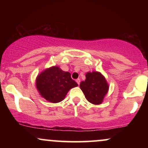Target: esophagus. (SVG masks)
<instances>
[{
    "instance_id": "1",
    "label": "esophagus",
    "mask_w": 148,
    "mask_h": 148,
    "mask_svg": "<svg viewBox=\"0 0 148 148\" xmlns=\"http://www.w3.org/2000/svg\"><path fill=\"white\" fill-rule=\"evenodd\" d=\"M76 83H77V84H78V85H79V86L80 82H81V79H77L76 80Z\"/></svg>"
}]
</instances>
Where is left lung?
I'll list each match as a JSON object with an SVG mask.
<instances>
[{"label": "left lung", "mask_w": 148, "mask_h": 148, "mask_svg": "<svg viewBox=\"0 0 148 148\" xmlns=\"http://www.w3.org/2000/svg\"><path fill=\"white\" fill-rule=\"evenodd\" d=\"M85 81H81L80 88L86 99L93 104L102 103L103 97L108 90V85L105 77L100 72H88Z\"/></svg>", "instance_id": "obj_1"}]
</instances>
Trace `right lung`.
Returning <instances> with one entry per match:
<instances>
[{
  "instance_id": "obj_1",
  "label": "right lung",
  "mask_w": 148,
  "mask_h": 148,
  "mask_svg": "<svg viewBox=\"0 0 148 148\" xmlns=\"http://www.w3.org/2000/svg\"><path fill=\"white\" fill-rule=\"evenodd\" d=\"M78 86L70 73L64 72L57 66L45 69L36 79V87L42 97L52 103L62 101L68 91Z\"/></svg>"
}]
</instances>
